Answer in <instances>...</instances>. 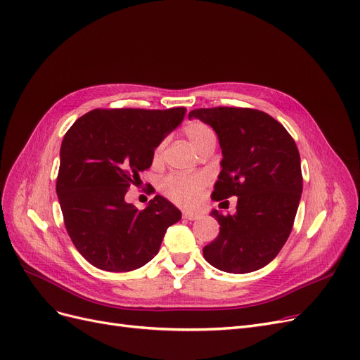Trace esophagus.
Segmentation results:
<instances>
[{
    "instance_id": "34e87169",
    "label": "esophagus",
    "mask_w": 360,
    "mask_h": 360,
    "mask_svg": "<svg viewBox=\"0 0 360 360\" xmlns=\"http://www.w3.org/2000/svg\"><path fill=\"white\" fill-rule=\"evenodd\" d=\"M200 217V213H195V212H183V219H188V221H195Z\"/></svg>"
}]
</instances>
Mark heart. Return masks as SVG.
I'll list each match as a JSON object with an SVG mask.
<instances>
[{
    "label": "heart",
    "instance_id": "heart-1",
    "mask_svg": "<svg viewBox=\"0 0 360 360\" xmlns=\"http://www.w3.org/2000/svg\"><path fill=\"white\" fill-rule=\"evenodd\" d=\"M184 134H186L193 148H197L204 139L213 135L210 127H207L205 124L198 122L189 123L186 129H184ZM159 151L160 150H158L156 156L159 155ZM205 183L207 181L202 174H186V176L174 174V176H168L167 179L162 180L160 189L176 204L184 207H193L200 202Z\"/></svg>",
    "mask_w": 360,
    "mask_h": 360
}]
</instances>
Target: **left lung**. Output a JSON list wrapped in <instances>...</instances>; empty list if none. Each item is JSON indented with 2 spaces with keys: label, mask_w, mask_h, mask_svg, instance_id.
<instances>
[{
  "label": "left lung",
  "mask_w": 360,
  "mask_h": 360,
  "mask_svg": "<svg viewBox=\"0 0 360 360\" xmlns=\"http://www.w3.org/2000/svg\"><path fill=\"white\" fill-rule=\"evenodd\" d=\"M189 118L209 124L219 139L213 200L237 197L234 214L210 212L221 231L204 246V258L228 274L267 266L285 245L302 197L296 143L274 117L249 108H201Z\"/></svg>",
  "instance_id": "8db88e82"
}]
</instances>
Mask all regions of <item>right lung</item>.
<instances>
[{"instance_id":"1","label":"right lung","mask_w":360,"mask_h":360,"mask_svg":"<svg viewBox=\"0 0 360 360\" xmlns=\"http://www.w3.org/2000/svg\"><path fill=\"white\" fill-rule=\"evenodd\" d=\"M186 114L171 110H94L76 120L60 148L57 195L79 254L97 269L130 271L159 252L181 212L156 195L144 210L124 200L155 150Z\"/></svg>"}]
</instances>
